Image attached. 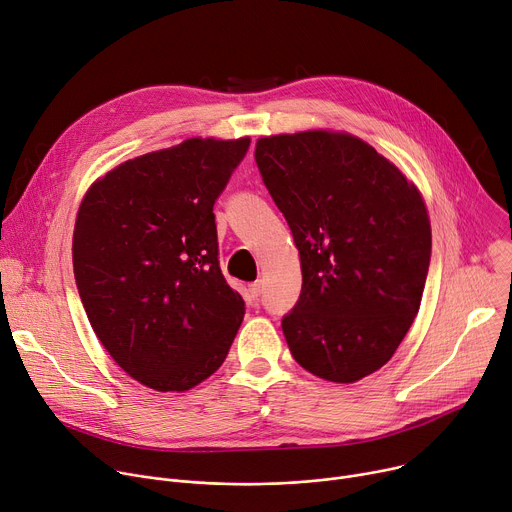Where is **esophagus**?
<instances>
[{"instance_id":"esophagus-1","label":"esophagus","mask_w":512,"mask_h":512,"mask_svg":"<svg viewBox=\"0 0 512 512\" xmlns=\"http://www.w3.org/2000/svg\"><path fill=\"white\" fill-rule=\"evenodd\" d=\"M248 291H250V297H252V299H258V297L262 295V283H260V281L252 283V285L248 287Z\"/></svg>"}]
</instances>
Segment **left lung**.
<instances>
[{
    "instance_id": "8db88e82",
    "label": "left lung",
    "mask_w": 512,
    "mask_h": 512,
    "mask_svg": "<svg viewBox=\"0 0 512 512\" xmlns=\"http://www.w3.org/2000/svg\"><path fill=\"white\" fill-rule=\"evenodd\" d=\"M254 157L301 260V295L283 318L293 359L334 383L375 373L420 309L432 244L420 190L344 131L260 137Z\"/></svg>"
}]
</instances>
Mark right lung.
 I'll return each instance as SVG.
<instances>
[{
  "label": "right lung",
  "instance_id": "1",
  "mask_svg": "<svg viewBox=\"0 0 512 512\" xmlns=\"http://www.w3.org/2000/svg\"><path fill=\"white\" fill-rule=\"evenodd\" d=\"M250 137H190L127 160L84 194L73 274L88 320L127 375L188 391L225 361L244 299L221 274L213 205Z\"/></svg>",
  "mask_w": 512,
  "mask_h": 512
}]
</instances>
